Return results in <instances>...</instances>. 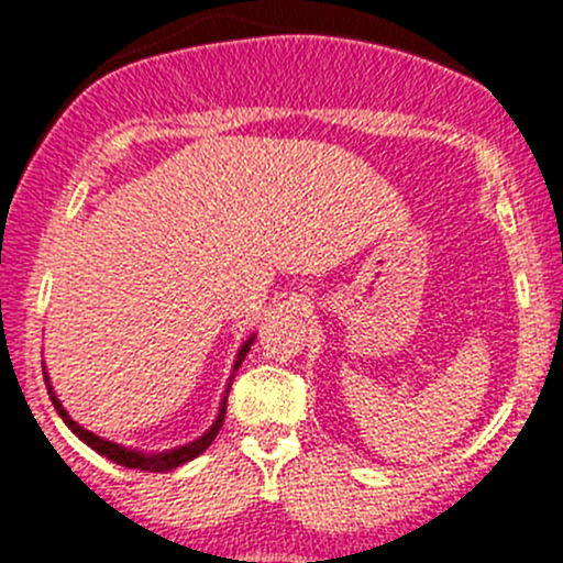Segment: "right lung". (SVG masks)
Here are the masks:
<instances>
[{"label": "right lung", "mask_w": 563, "mask_h": 563, "mask_svg": "<svg viewBox=\"0 0 563 563\" xmlns=\"http://www.w3.org/2000/svg\"><path fill=\"white\" fill-rule=\"evenodd\" d=\"M253 340H255V334H250V338L245 340V343L240 345V351H236V360H234V371H240L242 360H245V356H247V351H250V345H253ZM43 378H45V387H48L51 402H54L56 413H59V417L65 419L67 428H70L73 433H76L78 439L84 441V444L92 446V450L98 452V455L108 457V460H111V463L124 465V468L155 471V474H161V471H174V468H179V465H185L187 460H192V457L201 455V452L207 450V446L212 444L214 439H218L220 428H223V419H225V400H229V389H225L223 400H220L218 419H214V422H212V428H209L207 433H203V435H198L196 441H190V444L174 446V450H166V452H139V450H130V446L113 444V441H108V439H100V435H95L92 430L81 428V424H78L76 419H73L70 413L65 411V406H62V402H59V397H56L54 387H51L48 373H45V367H43ZM231 378H234V373H231ZM229 387H231V384H229Z\"/></svg>", "instance_id": "1"}]
</instances>
